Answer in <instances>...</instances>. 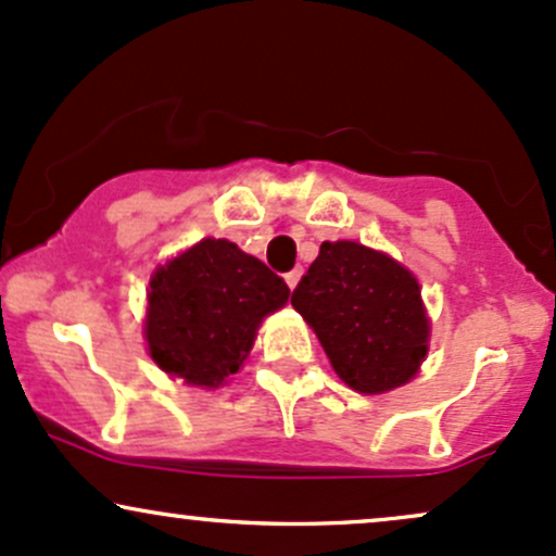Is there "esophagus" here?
<instances>
[{
	"mask_svg": "<svg viewBox=\"0 0 556 556\" xmlns=\"http://www.w3.org/2000/svg\"><path fill=\"white\" fill-rule=\"evenodd\" d=\"M286 286H289V289H294V286L299 283V278H302V267H294V270L291 273H286Z\"/></svg>",
	"mask_w": 556,
	"mask_h": 556,
	"instance_id": "34e87169",
	"label": "esophagus"
}]
</instances>
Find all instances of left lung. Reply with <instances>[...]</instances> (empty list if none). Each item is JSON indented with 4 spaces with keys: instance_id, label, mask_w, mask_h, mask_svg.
<instances>
[{
    "instance_id": "obj_1",
    "label": "left lung",
    "mask_w": 556,
    "mask_h": 556,
    "mask_svg": "<svg viewBox=\"0 0 556 556\" xmlns=\"http://www.w3.org/2000/svg\"><path fill=\"white\" fill-rule=\"evenodd\" d=\"M291 304L349 389L386 394L409 383L428 354L420 283L389 254L357 241H323Z\"/></svg>"
}]
</instances>
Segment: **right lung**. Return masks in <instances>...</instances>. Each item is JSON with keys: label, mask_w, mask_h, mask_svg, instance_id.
<instances>
[{"label": "right lung", "mask_w": 556, "mask_h": 556, "mask_svg": "<svg viewBox=\"0 0 556 556\" xmlns=\"http://www.w3.org/2000/svg\"><path fill=\"white\" fill-rule=\"evenodd\" d=\"M289 294L283 278L233 241L202 239L149 280V357L170 378L217 389L239 372L260 323Z\"/></svg>", "instance_id": "add662e5"}]
</instances>
